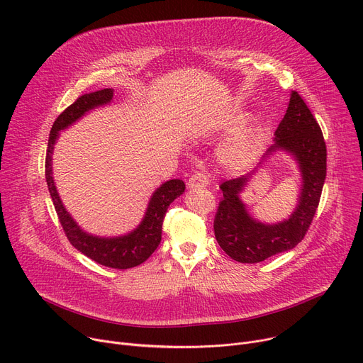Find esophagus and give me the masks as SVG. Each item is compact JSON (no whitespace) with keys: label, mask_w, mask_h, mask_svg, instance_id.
Listing matches in <instances>:
<instances>
[{"label":"esophagus","mask_w":363,"mask_h":363,"mask_svg":"<svg viewBox=\"0 0 363 363\" xmlns=\"http://www.w3.org/2000/svg\"><path fill=\"white\" fill-rule=\"evenodd\" d=\"M208 185V177L206 174L201 172H195L194 175H191L189 181H188V188L194 189V188H204Z\"/></svg>","instance_id":"34e87169"}]
</instances>
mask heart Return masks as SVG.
<instances>
[{"label": "heart", "instance_id": "1", "mask_svg": "<svg viewBox=\"0 0 363 363\" xmlns=\"http://www.w3.org/2000/svg\"><path fill=\"white\" fill-rule=\"evenodd\" d=\"M245 123V116L239 114L228 123V128H236ZM256 156V131L247 128L235 139L227 142L218 153L220 162L230 171H242L247 168Z\"/></svg>", "mask_w": 363, "mask_h": 363}]
</instances>
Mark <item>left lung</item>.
I'll return each instance as SVG.
<instances>
[{
	"instance_id": "obj_1",
	"label": "left lung",
	"mask_w": 363,
	"mask_h": 363,
	"mask_svg": "<svg viewBox=\"0 0 363 363\" xmlns=\"http://www.w3.org/2000/svg\"><path fill=\"white\" fill-rule=\"evenodd\" d=\"M279 149L294 155L303 177L298 206L288 220L271 225L250 217L239 199L250 175L220 185L223 200L214 218V235L220 247L240 263H257L294 249L307 235L320 203L327 171L325 142L317 120L296 91H292L286 113L275 131V143L262 162Z\"/></svg>"
}]
</instances>
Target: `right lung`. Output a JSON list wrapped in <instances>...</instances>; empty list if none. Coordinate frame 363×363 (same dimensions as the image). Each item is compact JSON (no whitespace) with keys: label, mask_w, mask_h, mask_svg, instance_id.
<instances>
[{"label":"right lung","mask_w":363,"mask_h":363,"mask_svg":"<svg viewBox=\"0 0 363 363\" xmlns=\"http://www.w3.org/2000/svg\"><path fill=\"white\" fill-rule=\"evenodd\" d=\"M111 98L113 89L110 88L84 94L77 98L75 103H72L68 108H65L59 114V117L55 120L52 125L49 135L45 175L59 221L71 245L103 267L114 269H128L142 265V263L146 259H149V256L157 249L162 239V224L164 214H167L169 204L185 191L184 181L171 179L162 184L153 192L146 216L140 225L136 230H133V232L120 238L103 239L82 232L79 225L68 214V211L65 210L52 178V152L59 131L71 125L91 108L110 103Z\"/></svg>","instance_id":"obj_1"}]
</instances>
